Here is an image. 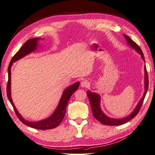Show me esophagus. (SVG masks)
Listing matches in <instances>:
<instances>
[{
    "instance_id": "esophagus-1",
    "label": "esophagus",
    "mask_w": 155,
    "mask_h": 155,
    "mask_svg": "<svg viewBox=\"0 0 155 155\" xmlns=\"http://www.w3.org/2000/svg\"><path fill=\"white\" fill-rule=\"evenodd\" d=\"M89 85V82L85 79H83L81 82V87H87Z\"/></svg>"
}]
</instances>
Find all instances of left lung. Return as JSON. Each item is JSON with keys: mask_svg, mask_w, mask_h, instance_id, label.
<instances>
[{"mask_svg": "<svg viewBox=\"0 0 155 155\" xmlns=\"http://www.w3.org/2000/svg\"><path fill=\"white\" fill-rule=\"evenodd\" d=\"M124 36L127 41V44L130 46L131 48L134 49L140 55H141V58H142V59L144 61V62H145L143 52H142L141 48L139 47V46L137 43H136L135 42H134L132 39H131L129 36L124 35ZM144 71H145V78H144L145 92H143V96L141 98V100L139 101L138 104H137V107H135V109L132 112V113H130L127 116L124 117V118L116 119V118H110V117L105 115L104 112L102 111V110L101 109V107H100V101H101L100 96L97 93L92 92L91 91L88 90L87 92V94L88 96L89 101H90L92 114H93V116H94V118L97 120L99 121L102 124L107 125H122L126 122H127V121H129L131 119L134 118V117L137 116V114L138 113V112L140 111V109L142 107V103L144 100V98L145 97V95H146V93H147V89H148V86H149L148 75H147L146 67H145V65L144 66Z\"/></svg>", "mask_w": 155, "mask_h": 155, "instance_id": "obj_1", "label": "left lung"}]
</instances>
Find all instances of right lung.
<instances>
[{"label": "right lung", "instance_id": "add662e5", "mask_svg": "<svg viewBox=\"0 0 155 155\" xmlns=\"http://www.w3.org/2000/svg\"><path fill=\"white\" fill-rule=\"evenodd\" d=\"M41 38H33L31 39L28 40L26 43L22 45V47L20 48L17 52L13 56L12 59L8 67V81L7 84V96L8 97V100L12 105L16 115L17 116L18 118L19 119L22 124H24L30 127L40 129V130H46V129H54L56 127H58L60 123L61 122L62 120L64 118V116L66 113V107L68 104V101L70 99V97L73 94L77 91L79 86V81L74 83L72 85L67 87L65 90L63 91V94L61 97L60 101L58 104L54 113L51 114L50 117L46 119L41 120L39 121H30L28 120H26L20 114L19 112L17 110L16 107L14 105L11 96V68L12 64L14 62L17 61V60L22 58L26 55L29 54L33 51H34L37 46H39L38 41L41 40Z\"/></svg>", "mask_w": 155, "mask_h": 155}]
</instances>
